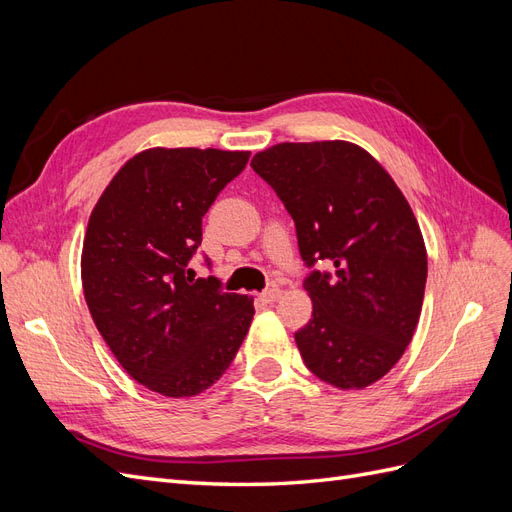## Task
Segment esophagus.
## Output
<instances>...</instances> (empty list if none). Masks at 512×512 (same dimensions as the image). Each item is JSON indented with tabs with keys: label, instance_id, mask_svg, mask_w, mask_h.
I'll return each mask as SVG.
<instances>
[{
	"label": "esophagus",
	"instance_id": "obj_1",
	"mask_svg": "<svg viewBox=\"0 0 512 512\" xmlns=\"http://www.w3.org/2000/svg\"><path fill=\"white\" fill-rule=\"evenodd\" d=\"M280 297H282V290L280 288H269L265 292H260V299L265 301V303H275Z\"/></svg>",
	"mask_w": 512,
	"mask_h": 512
}]
</instances>
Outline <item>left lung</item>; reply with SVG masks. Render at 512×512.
<instances>
[{"instance_id":"left-lung-1","label":"left lung","mask_w":512,"mask_h":512,"mask_svg":"<svg viewBox=\"0 0 512 512\" xmlns=\"http://www.w3.org/2000/svg\"><path fill=\"white\" fill-rule=\"evenodd\" d=\"M297 226L312 320L294 333L303 363L335 389H365L406 352L421 316L427 250L406 196L348 141L280 143L252 158Z\"/></svg>"}]
</instances>
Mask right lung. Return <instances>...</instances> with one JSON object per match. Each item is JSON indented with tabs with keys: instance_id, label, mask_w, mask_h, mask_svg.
Here are the masks:
<instances>
[{
	"instance_id": "obj_1",
	"label": "right lung",
	"mask_w": 512,
	"mask_h": 512,
	"mask_svg": "<svg viewBox=\"0 0 512 512\" xmlns=\"http://www.w3.org/2000/svg\"><path fill=\"white\" fill-rule=\"evenodd\" d=\"M250 151L136 153L89 215L81 277L104 342L128 374L164 397H194L220 380L250 329L254 299L194 280L188 262L203 215Z\"/></svg>"
}]
</instances>
